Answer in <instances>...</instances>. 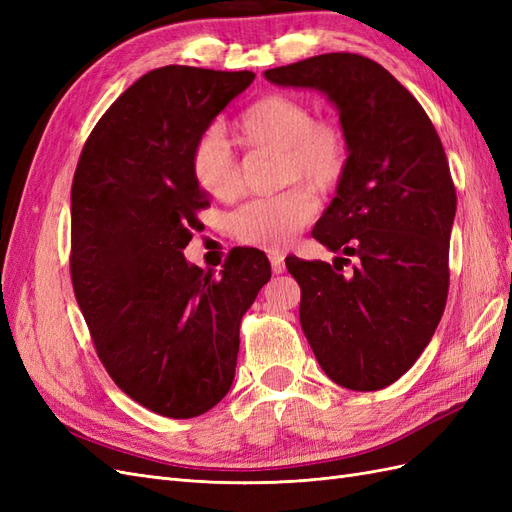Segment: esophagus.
I'll return each instance as SVG.
<instances>
[{"instance_id":"1","label":"esophagus","mask_w":512,"mask_h":512,"mask_svg":"<svg viewBox=\"0 0 512 512\" xmlns=\"http://www.w3.org/2000/svg\"><path fill=\"white\" fill-rule=\"evenodd\" d=\"M269 260H271L273 273H284V269H286L284 254H280V252H269Z\"/></svg>"}]
</instances>
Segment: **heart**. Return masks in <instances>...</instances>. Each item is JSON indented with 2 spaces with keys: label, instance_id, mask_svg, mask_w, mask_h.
Here are the masks:
<instances>
[{
  "label": "heart",
  "instance_id": "obj_1",
  "mask_svg": "<svg viewBox=\"0 0 512 512\" xmlns=\"http://www.w3.org/2000/svg\"><path fill=\"white\" fill-rule=\"evenodd\" d=\"M243 143L252 149L282 153L280 183L305 181L316 192H331L342 181L350 143L342 123L333 117H314L301 98L269 94L245 108L237 121ZM190 168L198 188L218 200L243 192V168L226 134L209 128L196 138ZM316 198L305 185L260 196L232 215V232L245 245L280 250L316 215Z\"/></svg>",
  "mask_w": 512,
  "mask_h": 512
}]
</instances>
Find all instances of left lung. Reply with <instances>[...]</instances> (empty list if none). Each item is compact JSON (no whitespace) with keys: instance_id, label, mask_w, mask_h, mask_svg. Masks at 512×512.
Segmentation results:
<instances>
[{"instance_id":"1","label":"left lung","mask_w":512,"mask_h":512,"mask_svg":"<svg viewBox=\"0 0 512 512\" xmlns=\"http://www.w3.org/2000/svg\"><path fill=\"white\" fill-rule=\"evenodd\" d=\"M265 76L324 91L348 134L346 173L312 230L339 256L331 265L290 256L286 267L324 374L350 391L384 389L423 354L446 307L457 194L442 141L374 59L324 53Z\"/></svg>"}]
</instances>
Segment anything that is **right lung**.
<instances>
[{"label": "right lung", "instance_id": "obj_1", "mask_svg": "<svg viewBox=\"0 0 512 512\" xmlns=\"http://www.w3.org/2000/svg\"><path fill=\"white\" fill-rule=\"evenodd\" d=\"M254 76L151 70L100 117L76 164V303L108 376L160 416L192 418L220 404L235 378L241 318L271 280L254 247H235L220 277L183 258L209 207L192 147Z\"/></svg>", "mask_w": 512, "mask_h": 512}]
</instances>
